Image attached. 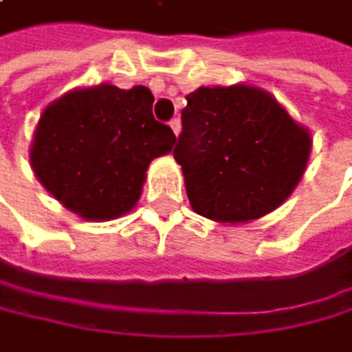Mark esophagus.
<instances>
[{"label":"esophagus","instance_id":"obj_1","mask_svg":"<svg viewBox=\"0 0 352 352\" xmlns=\"http://www.w3.org/2000/svg\"><path fill=\"white\" fill-rule=\"evenodd\" d=\"M170 129H173V133L175 136H179V131H182V123H179V118H170Z\"/></svg>","mask_w":352,"mask_h":352}]
</instances>
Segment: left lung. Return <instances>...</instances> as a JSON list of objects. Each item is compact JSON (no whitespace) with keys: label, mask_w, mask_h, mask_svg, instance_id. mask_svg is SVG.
I'll return each mask as SVG.
<instances>
[{"label":"left lung","mask_w":352,"mask_h":352,"mask_svg":"<svg viewBox=\"0 0 352 352\" xmlns=\"http://www.w3.org/2000/svg\"><path fill=\"white\" fill-rule=\"evenodd\" d=\"M186 101L173 155L192 210L219 223H247L279 208L305 173L307 129L253 86L199 88Z\"/></svg>","instance_id":"1"}]
</instances>
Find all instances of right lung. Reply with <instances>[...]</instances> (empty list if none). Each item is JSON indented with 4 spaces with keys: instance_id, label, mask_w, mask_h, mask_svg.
<instances>
[{
    "instance_id": "right-lung-1",
    "label": "right lung",
    "mask_w": 352,
    "mask_h": 352,
    "mask_svg": "<svg viewBox=\"0 0 352 352\" xmlns=\"http://www.w3.org/2000/svg\"><path fill=\"white\" fill-rule=\"evenodd\" d=\"M149 88L101 84L47 105L30 151L38 182L86 221L129 212L151 160L173 149L175 133L153 118Z\"/></svg>"
}]
</instances>
